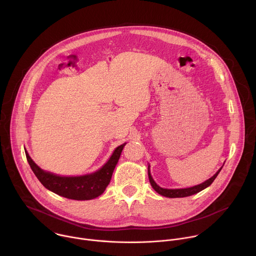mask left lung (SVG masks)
I'll return each mask as SVG.
<instances>
[{"label": "left lung", "instance_id": "obj_1", "mask_svg": "<svg viewBox=\"0 0 256 256\" xmlns=\"http://www.w3.org/2000/svg\"><path fill=\"white\" fill-rule=\"evenodd\" d=\"M221 169H222V167L216 171V173L214 176H212L210 179L206 180L204 182H202V184H200L198 186H192V188H179V190H167V188H160L156 184V182L154 181V179L152 178V175L150 173V166L148 167V175H149V180H150V184H151L152 188L159 194H161L163 196H166V198H186V196H190L202 192V190L206 188L208 186H210L212 184V181L216 179V177L218 176V174L220 173Z\"/></svg>", "mask_w": 256, "mask_h": 256}]
</instances>
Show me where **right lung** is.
Here are the masks:
<instances>
[{
    "label": "right lung",
    "mask_w": 256,
    "mask_h": 256,
    "mask_svg": "<svg viewBox=\"0 0 256 256\" xmlns=\"http://www.w3.org/2000/svg\"><path fill=\"white\" fill-rule=\"evenodd\" d=\"M124 144L118 146L102 168L83 176H60L46 172L34 163L27 151H25V154L33 173L46 188L70 200H88L101 196L106 190Z\"/></svg>",
    "instance_id": "right-lung-1"
}]
</instances>
